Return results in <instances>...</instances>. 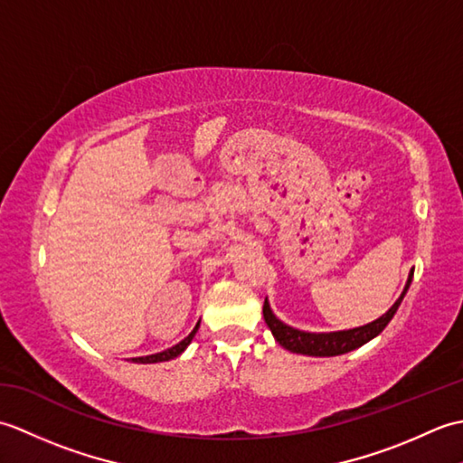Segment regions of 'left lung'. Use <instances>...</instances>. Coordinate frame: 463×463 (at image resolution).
Wrapping results in <instances>:
<instances>
[{
	"label": "left lung",
	"instance_id": "left-lung-1",
	"mask_svg": "<svg viewBox=\"0 0 463 463\" xmlns=\"http://www.w3.org/2000/svg\"><path fill=\"white\" fill-rule=\"evenodd\" d=\"M411 277H414V270L410 272L404 292H402L400 298L392 304V308L386 314H382L378 320L366 324V326L340 330V332H304V330L288 326V324H284L282 320L274 317L269 300H264V307H262L264 322L269 324L272 336L277 338L280 346H284L290 352L307 354V356H340V354H346L350 350L364 346V344L370 342L372 338H376L378 334L388 326V322L394 318L398 307L406 297Z\"/></svg>",
	"mask_w": 463,
	"mask_h": 463
}]
</instances>
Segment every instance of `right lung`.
Returning <instances> with one entry per match:
<instances>
[{"instance_id": "add662e5", "label": "right lung", "mask_w": 463, "mask_h": 463, "mask_svg": "<svg viewBox=\"0 0 463 463\" xmlns=\"http://www.w3.org/2000/svg\"><path fill=\"white\" fill-rule=\"evenodd\" d=\"M199 324H201V322H196V326L193 328V332L189 334V336H186L184 340H181L179 344H175L173 348H166V350H163V352L151 354V356H139V358H131V362H137V364H155V362H166V360H173V358H176V356H181V354L184 352V348L189 346L191 340L194 338L196 330H199Z\"/></svg>"}]
</instances>
